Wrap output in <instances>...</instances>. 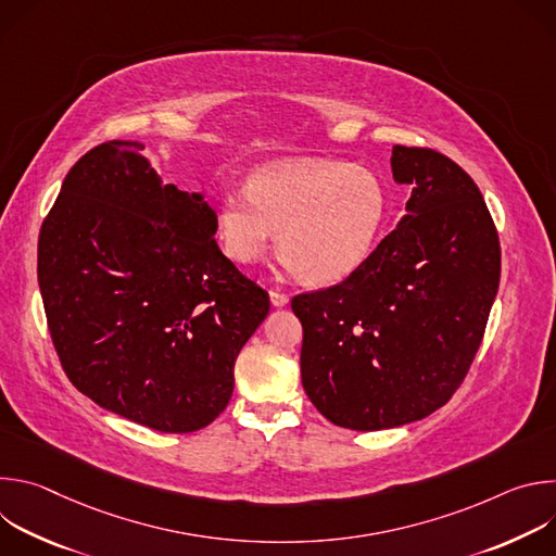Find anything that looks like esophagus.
Wrapping results in <instances>:
<instances>
[{
  "mask_svg": "<svg viewBox=\"0 0 556 556\" xmlns=\"http://www.w3.org/2000/svg\"><path fill=\"white\" fill-rule=\"evenodd\" d=\"M270 303H273L275 307H286V305L290 303V296L283 294V292H279V290H270Z\"/></svg>",
  "mask_w": 556,
  "mask_h": 556,
  "instance_id": "1",
  "label": "esophagus"
}]
</instances>
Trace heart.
<instances>
[{"label":"heart","instance_id":"b5f03b06","mask_svg":"<svg viewBox=\"0 0 556 556\" xmlns=\"http://www.w3.org/2000/svg\"><path fill=\"white\" fill-rule=\"evenodd\" d=\"M387 217V191L367 169L341 161H290L251 174L215 211L224 255L257 264L277 230L279 264L312 283H339L371 255Z\"/></svg>","mask_w":556,"mask_h":556}]
</instances>
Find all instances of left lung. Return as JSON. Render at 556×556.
I'll use <instances>...</instances> for the list:
<instances>
[{"label":"left lung","instance_id":"left-lung-1","mask_svg":"<svg viewBox=\"0 0 556 556\" xmlns=\"http://www.w3.org/2000/svg\"><path fill=\"white\" fill-rule=\"evenodd\" d=\"M407 213L334 288L299 294L301 382L330 422L380 431L427 418L464 380L500 288L493 217L470 176L433 149L395 144Z\"/></svg>","mask_w":556,"mask_h":556}]
</instances>
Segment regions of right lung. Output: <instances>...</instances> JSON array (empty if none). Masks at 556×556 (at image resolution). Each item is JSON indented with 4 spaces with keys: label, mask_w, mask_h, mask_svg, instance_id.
I'll return each instance as SVG.
<instances>
[{
    "label": "right lung",
    "mask_w": 556,
    "mask_h": 556,
    "mask_svg": "<svg viewBox=\"0 0 556 556\" xmlns=\"http://www.w3.org/2000/svg\"><path fill=\"white\" fill-rule=\"evenodd\" d=\"M142 151L105 142L70 169L37 277L72 384L131 422L191 433L226 409L270 299L219 251L206 195L165 185Z\"/></svg>",
    "instance_id": "1"
}]
</instances>
